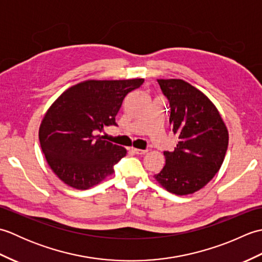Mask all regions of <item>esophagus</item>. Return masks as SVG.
Instances as JSON below:
<instances>
[{"label":"esophagus","instance_id":"esophagus-1","mask_svg":"<svg viewBox=\"0 0 262 262\" xmlns=\"http://www.w3.org/2000/svg\"><path fill=\"white\" fill-rule=\"evenodd\" d=\"M133 152H134L135 154H137V155H143V154H145L147 151L146 149H140V148H133Z\"/></svg>","mask_w":262,"mask_h":262}]
</instances>
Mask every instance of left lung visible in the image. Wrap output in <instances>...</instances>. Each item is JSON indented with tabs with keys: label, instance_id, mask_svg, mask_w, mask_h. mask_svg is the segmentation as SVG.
<instances>
[{
	"label": "left lung",
	"instance_id": "8db88e82",
	"mask_svg": "<svg viewBox=\"0 0 262 262\" xmlns=\"http://www.w3.org/2000/svg\"><path fill=\"white\" fill-rule=\"evenodd\" d=\"M158 83L169 101V125L178 143L173 151H164L165 165L154 177L172 193H193L219 172L229 133L215 105L198 89L179 79Z\"/></svg>",
	"mask_w": 262,
	"mask_h": 262
}]
</instances>
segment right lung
Segmentation results:
<instances>
[{
  "instance_id": "add662e5",
  "label": "right lung",
  "mask_w": 262,
  "mask_h": 262,
  "mask_svg": "<svg viewBox=\"0 0 262 262\" xmlns=\"http://www.w3.org/2000/svg\"><path fill=\"white\" fill-rule=\"evenodd\" d=\"M143 79L84 81L63 92L48 109L39 128L47 162L60 180L89 189L113 174L126 149L103 140L104 126H117L116 116L128 93Z\"/></svg>"
}]
</instances>
